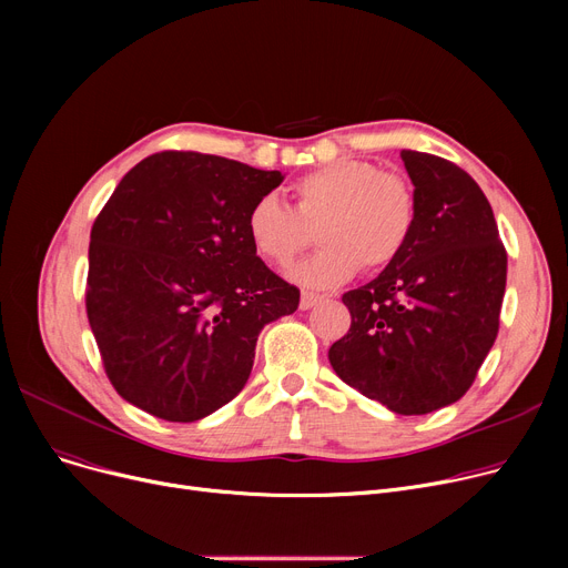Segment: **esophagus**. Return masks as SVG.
<instances>
[{
    "label": "esophagus",
    "instance_id": "34e87169",
    "mask_svg": "<svg viewBox=\"0 0 568 568\" xmlns=\"http://www.w3.org/2000/svg\"><path fill=\"white\" fill-rule=\"evenodd\" d=\"M324 300L322 294H315V292H302V302H300V306H302V311H308V308H313V306H317L320 302Z\"/></svg>",
    "mask_w": 568,
    "mask_h": 568
}]
</instances>
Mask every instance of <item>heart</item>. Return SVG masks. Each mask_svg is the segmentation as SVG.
I'll return each mask as SVG.
<instances>
[{
    "label": "heart",
    "instance_id": "1",
    "mask_svg": "<svg viewBox=\"0 0 568 568\" xmlns=\"http://www.w3.org/2000/svg\"><path fill=\"white\" fill-rule=\"evenodd\" d=\"M292 209L274 195L257 197L246 212V236L268 264L290 266L313 244L322 248L292 278L308 287H334L362 268L377 274L407 248L419 216L409 179L368 161H336L292 184Z\"/></svg>",
    "mask_w": 568,
    "mask_h": 568
}]
</instances>
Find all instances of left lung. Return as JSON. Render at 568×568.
I'll return each mask as SVG.
<instances>
[{
  "label": "left lung",
  "instance_id": "1",
  "mask_svg": "<svg viewBox=\"0 0 568 568\" xmlns=\"http://www.w3.org/2000/svg\"><path fill=\"white\" fill-rule=\"evenodd\" d=\"M419 216L403 255L343 294L336 375L396 414L460 400L488 356L506 287V251L484 191L456 163L403 149Z\"/></svg>",
  "mask_w": 568,
  "mask_h": 568
}]
</instances>
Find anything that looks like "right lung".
Segmentation results:
<instances>
[{"label":"right lung","instance_id":"obj_1","mask_svg":"<svg viewBox=\"0 0 568 568\" xmlns=\"http://www.w3.org/2000/svg\"><path fill=\"white\" fill-rule=\"evenodd\" d=\"M281 182L200 152L152 154L119 182L92 225L84 306L124 400L191 424L244 389L264 324L300 306L244 227Z\"/></svg>","mask_w":568,"mask_h":568}]
</instances>
